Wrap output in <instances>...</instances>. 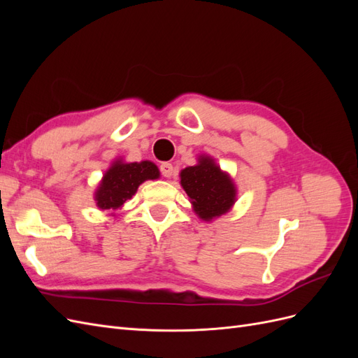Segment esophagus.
Listing matches in <instances>:
<instances>
[{
  "label": "esophagus",
  "mask_w": 358,
  "mask_h": 358,
  "mask_svg": "<svg viewBox=\"0 0 358 358\" xmlns=\"http://www.w3.org/2000/svg\"><path fill=\"white\" fill-rule=\"evenodd\" d=\"M159 171L164 178H170L173 175V171H175V169H173L170 162H162V164L159 166Z\"/></svg>",
  "instance_id": "1"
}]
</instances>
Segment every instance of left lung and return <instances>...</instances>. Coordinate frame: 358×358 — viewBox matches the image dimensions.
<instances>
[{"mask_svg":"<svg viewBox=\"0 0 358 358\" xmlns=\"http://www.w3.org/2000/svg\"><path fill=\"white\" fill-rule=\"evenodd\" d=\"M180 183L194 210L204 221L225 213L234 204L236 188L231 179L209 157H201L197 166L183 169Z\"/></svg>","mask_w":358,"mask_h":358,"instance_id":"1","label":"left lung"}]
</instances>
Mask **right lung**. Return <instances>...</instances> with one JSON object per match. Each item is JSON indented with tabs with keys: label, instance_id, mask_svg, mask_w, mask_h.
Here are the masks:
<instances>
[{
	"label": "right lung",
	"instance_id": "obj_1",
	"mask_svg": "<svg viewBox=\"0 0 358 358\" xmlns=\"http://www.w3.org/2000/svg\"><path fill=\"white\" fill-rule=\"evenodd\" d=\"M159 176L158 167L150 161L122 162L116 161L95 192V201L100 209H117L131 199L140 183Z\"/></svg>",
	"mask_w": 358,
	"mask_h": 358
}]
</instances>
